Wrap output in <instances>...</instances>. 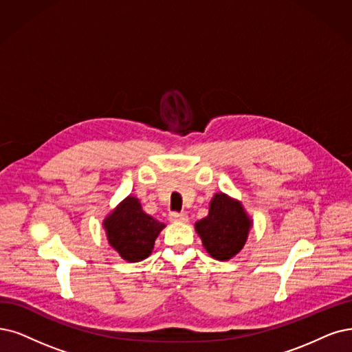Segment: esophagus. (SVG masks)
<instances>
[{"instance_id":"1","label":"esophagus","mask_w":352,"mask_h":352,"mask_svg":"<svg viewBox=\"0 0 352 352\" xmlns=\"http://www.w3.org/2000/svg\"><path fill=\"white\" fill-rule=\"evenodd\" d=\"M169 219H171L173 222H187L188 216L184 212H173L171 214H169Z\"/></svg>"}]
</instances>
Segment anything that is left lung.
Instances as JSON below:
<instances>
[{
	"instance_id": "obj_1",
	"label": "left lung",
	"mask_w": 352,
	"mask_h": 352,
	"mask_svg": "<svg viewBox=\"0 0 352 352\" xmlns=\"http://www.w3.org/2000/svg\"><path fill=\"white\" fill-rule=\"evenodd\" d=\"M250 226L251 220L242 206L220 192L210 203L209 216L196 223V230L206 251L219 261H226L243 248Z\"/></svg>"
}]
</instances>
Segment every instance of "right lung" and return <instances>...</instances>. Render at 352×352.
<instances>
[{
    "label": "right lung",
    "instance_id": "1",
    "mask_svg": "<svg viewBox=\"0 0 352 352\" xmlns=\"http://www.w3.org/2000/svg\"><path fill=\"white\" fill-rule=\"evenodd\" d=\"M113 248L129 263H138L151 255L153 243L165 228L142 210L138 199L129 196L104 222Z\"/></svg>",
    "mask_w": 352,
    "mask_h": 352
}]
</instances>
